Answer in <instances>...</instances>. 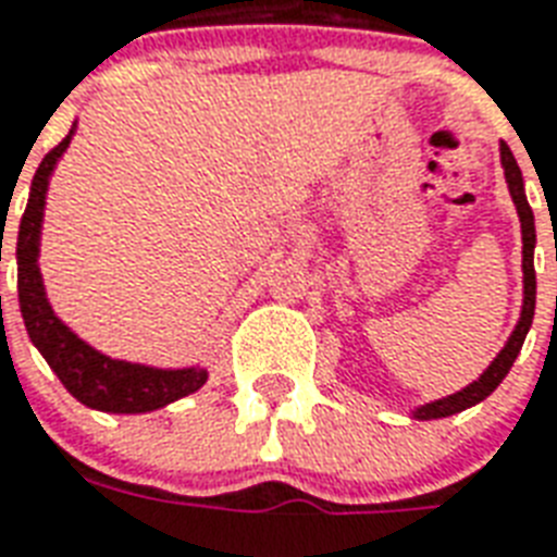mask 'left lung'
Listing matches in <instances>:
<instances>
[{
  "mask_svg": "<svg viewBox=\"0 0 557 557\" xmlns=\"http://www.w3.org/2000/svg\"><path fill=\"white\" fill-rule=\"evenodd\" d=\"M500 164H503V176H506V185H509L511 201L518 208L520 216V234H523V306H520V321L518 326L511 330L506 347L497 352L492 364L485 367L483 375L476 381H471L468 387H462L459 393H450L445 398H436V401H428V405H419L413 410V419H445V416L462 413L468 407L480 405L483 398H488L494 389L500 387V381L509 375L515 358L520 356V347L527 341V332L532 326V318H535V295H537V283H535V213L529 208L527 199V187H523V173H520L518 161L511 156V150L506 144H500Z\"/></svg>",
  "mask_w": 557,
  "mask_h": 557,
  "instance_id": "8db88e82",
  "label": "left lung"
}]
</instances>
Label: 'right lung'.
Masks as SVG:
<instances>
[{"label": "right lung", "instance_id": "obj_1", "mask_svg": "<svg viewBox=\"0 0 557 557\" xmlns=\"http://www.w3.org/2000/svg\"><path fill=\"white\" fill-rule=\"evenodd\" d=\"M74 129L77 124H72L63 141L39 161L30 182L28 205L22 213L20 236H16V288H20L22 321L30 344L39 349V356L46 358L57 379L63 381V387L81 405L103 413H150L196 393L208 381V370L205 367L170 370V367L133 364V361L103 356L57 318L39 274V236L46 216L48 182L57 161L69 150Z\"/></svg>", "mask_w": 557, "mask_h": 557}]
</instances>
